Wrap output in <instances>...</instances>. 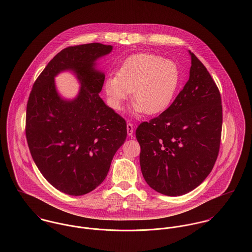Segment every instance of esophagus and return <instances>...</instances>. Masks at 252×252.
I'll list each match as a JSON object with an SVG mask.
<instances>
[{
	"label": "esophagus",
	"mask_w": 252,
	"mask_h": 252,
	"mask_svg": "<svg viewBox=\"0 0 252 252\" xmlns=\"http://www.w3.org/2000/svg\"><path fill=\"white\" fill-rule=\"evenodd\" d=\"M126 129H127V134L131 136L133 134V125L131 123H127L126 125Z\"/></svg>",
	"instance_id": "1"
}]
</instances>
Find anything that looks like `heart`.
<instances>
[{
  "label": "heart",
  "instance_id": "1",
  "mask_svg": "<svg viewBox=\"0 0 252 252\" xmlns=\"http://www.w3.org/2000/svg\"><path fill=\"white\" fill-rule=\"evenodd\" d=\"M180 83L177 64L152 53H138L122 63L116 76L105 82V93L114 109L121 110L132 92L135 112L156 115L172 103Z\"/></svg>",
  "mask_w": 252,
  "mask_h": 252
}]
</instances>
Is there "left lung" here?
I'll return each instance as SVG.
<instances>
[{
  "label": "left lung",
  "mask_w": 252,
  "mask_h": 252,
  "mask_svg": "<svg viewBox=\"0 0 252 252\" xmlns=\"http://www.w3.org/2000/svg\"><path fill=\"white\" fill-rule=\"evenodd\" d=\"M189 79L159 116L141 123L140 166L147 184L167 196L186 194L211 173L218 158L222 129L220 90L191 52Z\"/></svg>",
  "instance_id": "left-lung-1"
}]
</instances>
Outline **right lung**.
<instances>
[{"label":"right lung","instance_id":"1","mask_svg":"<svg viewBox=\"0 0 252 252\" xmlns=\"http://www.w3.org/2000/svg\"><path fill=\"white\" fill-rule=\"evenodd\" d=\"M111 50V45L96 42L63 49L38 75L29 96L25 131L32 158L43 177L68 195L96 189L126 138L125 119L98 94L105 76L94 67ZM66 69L82 83L79 96L70 102L59 97L54 84L56 74Z\"/></svg>","mask_w":252,"mask_h":252}]
</instances>
